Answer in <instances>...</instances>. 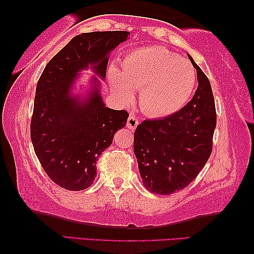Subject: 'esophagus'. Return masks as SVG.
<instances>
[{
	"label": "esophagus",
	"mask_w": 254,
	"mask_h": 254,
	"mask_svg": "<svg viewBox=\"0 0 254 254\" xmlns=\"http://www.w3.org/2000/svg\"><path fill=\"white\" fill-rule=\"evenodd\" d=\"M137 126H138V119H137L136 116L130 115L127 119V127L129 128V129L134 130Z\"/></svg>",
	"instance_id": "esophagus-1"
}]
</instances>
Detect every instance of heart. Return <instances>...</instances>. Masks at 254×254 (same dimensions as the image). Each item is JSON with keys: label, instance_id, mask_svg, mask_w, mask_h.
<instances>
[{"label": "heart", "instance_id": "b5f03b06", "mask_svg": "<svg viewBox=\"0 0 254 254\" xmlns=\"http://www.w3.org/2000/svg\"><path fill=\"white\" fill-rule=\"evenodd\" d=\"M120 64V74L111 69L112 89L125 101L131 99L130 89L140 91V108L151 117L180 110L194 89L192 66L161 46L132 49Z\"/></svg>", "mask_w": 254, "mask_h": 254}]
</instances>
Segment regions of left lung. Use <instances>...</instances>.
<instances>
[{"label":"left lung","instance_id":"1","mask_svg":"<svg viewBox=\"0 0 254 254\" xmlns=\"http://www.w3.org/2000/svg\"><path fill=\"white\" fill-rule=\"evenodd\" d=\"M197 69L198 88L187 105L168 117L147 119L134 132V152L143 185L153 193L171 194L190 185L213 149L216 108L210 82Z\"/></svg>","mask_w":254,"mask_h":254}]
</instances>
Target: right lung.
I'll return each mask as SVG.
<instances>
[{"label":"right lung","instance_id":"obj_1","mask_svg":"<svg viewBox=\"0 0 254 254\" xmlns=\"http://www.w3.org/2000/svg\"><path fill=\"white\" fill-rule=\"evenodd\" d=\"M128 31L84 32L54 56L37 83L30 124L33 149L41 166L62 188H89L97 161L115 132L126 126L128 112L107 108L97 88L81 100L70 93L77 72L89 65L106 77L108 55Z\"/></svg>","mask_w":254,"mask_h":254}]
</instances>
